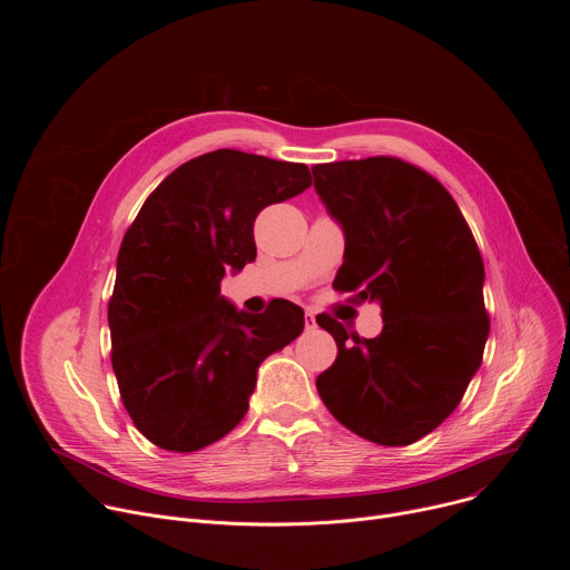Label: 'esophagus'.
<instances>
[{"label": "esophagus", "instance_id": "esophagus-1", "mask_svg": "<svg viewBox=\"0 0 570 570\" xmlns=\"http://www.w3.org/2000/svg\"><path fill=\"white\" fill-rule=\"evenodd\" d=\"M315 327H317L315 315H313L311 311H306V313H304V330H306V332H313Z\"/></svg>", "mask_w": 570, "mask_h": 570}]
</instances>
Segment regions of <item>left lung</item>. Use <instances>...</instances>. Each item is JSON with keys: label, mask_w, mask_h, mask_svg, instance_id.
<instances>
[{"label": "left lung", "mask_w": 570, "mask_h": 570, "mask_svg": "<svg viewBox=\"0 0 570 570\" xmlns=\"http://www.w3.org/2000/svg\"><path fill=\"white\" fill-rule=\"evenodd\" d=\"M311 171L345 234L334 286L379 302L383 317L376 338H361L317 315L338 345L317 394L352 433L413 444L455 411L480 367L490 336L482 257L451 194L409 161L381 155Z\"/></svg>", "instance_id": "8db88e82"}]
</instances>
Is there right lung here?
<instances>
[{"label": "right lung", "instance_id": "add662e5", "mask_svg": "<svg viewBox=\"0 0 570 570\" xmlns=\"http://www.w3.org/2000/svg\"><path fill=\"white\" fill-rule=\"evenodd\" d=\"M306 187V165L218 148L178 167L128 227L108 304L112 370L155 446L191 453L227 435L248 413L259 365L302 334L299 306L238 311L220 279L255 262L257 214Z\"/></svg>", "mask_w": 570, "mask_h": 570}]
</instances>
